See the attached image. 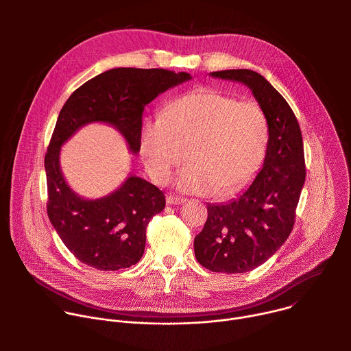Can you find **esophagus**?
I'll return each mask as SVG.
<instances>
[{
    "label": "esophagus",
    "instance_id": "1",
    "mask_svg": "<svg viewBox=\"0 0 351 351\" xmlns=\"http://www.w3.org/2000/svg\"><path fill=\"white\" fill-rule=\"evenodd\" d=\"M184 203V198L183 197H176L173 194H169L167 197V204H172V206H178V204H182Z\"/></svg>",
    "mask_w": 351,
    "mask_h": 351
}]
</instances>
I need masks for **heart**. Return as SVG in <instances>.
<instances>
[{
	"label": "heart",
	"instance_id": "heart-1",
	"mask_svg": "<svg viewBox=\"0 0 351 351\" xmlns=\"http://www.w3.org/2000/svg\"><path fill=\"white\" fill-rule=\"evenodd\" d=\"M268 121L252 99L194 90L180 95L162 112L141 125L140 152L158 183L190 161L176 178L184 193L228 197L239 193L258 171L267 148Z\"/></svg>",
	"mask_w": 351,
	"mask_h": 351
}]
</instances>
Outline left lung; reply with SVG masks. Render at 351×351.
Instances as JSON below:
<instances>
[{"label":"left lung","mask_w":351,"mask_h":351,"mask_svg":"<svg viewBox=\"0 0 351 351\" xmlns=\"http://www.w3.org/2000/svg\"><path fill=\"white\" fill-rule=\"evenodd\" d=\"M253 91L268 121L264 165L236 199L208 204L195 239L197 261L213 272L244 274L269 260L289 237L306 180L302 130L286 99L260 73L229 69L210 73Z\"/></svg>","instance_id":"8db88e82"}]
</instances>
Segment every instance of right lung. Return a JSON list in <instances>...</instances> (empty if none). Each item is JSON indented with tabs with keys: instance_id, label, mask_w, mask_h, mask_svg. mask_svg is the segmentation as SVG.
I'll use <instances>...</instances> for the list:
<instances>
[{
	"instance_id": "right-lung-1",
	"label": "right lung",
	"mask_w": 351,
	"mask_h": 351,
	"mask_svg": "<svg viewBox=\"0 0 351 351\" xmlns=\"http://www.w3.org/2000/svg\"><path fill=\"white\" fill-rule=\"evenodd\" d=\"M191 76L167 69L115 68L76 88L64 104L44 158L47 214L69 252L99 271L129 268L140 261L145 228L165 207L164 193L149 182L130 175L119 189L97 199L76 194L60 165L61 145L82 126L103 122L125 137L137 154L143 111L147 104Z\"/></svg>"
}]
</instances>
